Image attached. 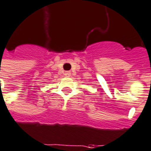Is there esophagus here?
<instances>
[{
    "instance_id": "esophagus-1",
    "label": "esophagus",
    "mask_w": 151,
    "mask_h": 151,
    "mask_svg": "<svg viewBox=\"0 0 151 151\" xmlns=\"http://www.w3.org/2000/svg\"><path fill=\"white\" fill-rule=\"evenodd\" d=\"M64 75H65V77H70V76H71V73L68 71L65 72V73H64Z\"/></svg>"
}]
</instances>
